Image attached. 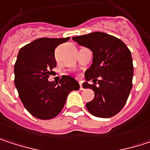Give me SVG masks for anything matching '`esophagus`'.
Returning <instances> with one entry per match:
<instances>
[{"label":"esophagus","mask_w":150,"mask_h":150,"mask_svg":"<svg viewBox=\"0 0 150 150\" xmlns=\"http://www.w3.org/2000/svg\"><path fill=\"white\" fill-rule=\"evenodd\" d=\"M80 89L81 90H83V87H82V81H80Z\"/></svg>","instance_id":"34e87169"}]
</instances>
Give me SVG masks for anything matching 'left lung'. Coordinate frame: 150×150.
<instances>
[{"label":"left lung","instance_id":"1","mask_svg":"<svg viewBox=\"0 0 150 150\" xmlns=\"http://www.w3.org/2000/svg\"><path fill=\"white\" fill-rule=\"evenodd\" d=\"M72 39L93 52V64L86 70L87 81L82 84L84 88L95 92L94 99L86 104L88 110L101 118L115 115L125 105L132 88L134 68L130 50L120 39L103 32ZM90 79L95 84L87 82Z\"/></svg>","mask_w":150,"mask_h":150}]
</instances>
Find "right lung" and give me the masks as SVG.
Here are the masks:
<instances>
[{
	"mask_svg": "<svg viewBox=\"0 0 150 150\" xmlns=\"http://www.w3.org/2000/svg\"><path fill=\"white\" fill-rule=\"evenodd\" d=\"M69 40L67 38H40L24 47L15 64V85L25 108L35 117L48 120L62 110L69 94L80 88L69 75H62L58 83L47 81L56 67L54 49Z\"/></svg>",
	"mask_w": 150,
	"mask_h": 150,
	"instance_id": "1",
	"label": "right lung"
}]
</instances>
